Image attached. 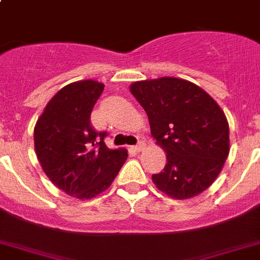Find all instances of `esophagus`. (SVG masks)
Segmentation results:
<instances>
[{"mask_svg": "<svg viewBox=\"0 0 260 260\" xmlns=\"http://www.w3.org/2000/svg\"><path fill=\"white\" fill-rule=\"evenodd\" d=\"M144 149H145V144H144L143 141H140V143L135 146V150H137V152H143Z\"/></svg>", "mask_w": 260, "mask_h": 260, "instance_id": "1", "label": "esophagus"}]
</instances>
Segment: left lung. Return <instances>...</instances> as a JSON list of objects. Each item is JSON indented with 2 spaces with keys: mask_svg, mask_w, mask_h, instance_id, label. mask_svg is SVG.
<instances>
[{
  "mask_svg": "<svg viewBox=\"0 0 260 260\" xmlns=\"http://www.w3.org/2000/svg\"><path fill=\"white\" fill-rule=\"evenodd\" d=\"M129 89L148 115L157 145L168 153L153 183L178 200L205 191L229 155V124L220 106L202 87L175 77L137 81Z\"/></svg>",
  "mask_w": 260,
  "mask_h": 260,
  "instance_id": "obj_1",
  "label": "left lung"
}]
</instances>
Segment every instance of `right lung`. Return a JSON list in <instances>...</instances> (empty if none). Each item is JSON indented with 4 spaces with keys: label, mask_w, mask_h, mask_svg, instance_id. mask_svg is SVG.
Listing matches in <instances>:
<instances>
[{
    "label": "right lung",
    "mask_w": 260,
    "mask_h": 260,
    "mask_svg": "<svg viewBox=\"0 0 260 260\" xmlns=\"http://www.w3.org/2000/svg\"><path fill=\"white\" fill-rule=\"evenodd\" d=\"M105 85L94 80L69 83L47 103L34 129L36 157L52 183L77 199H92L111 186L128 157L108 149L106 132L90 123Z\"/></svg>",
    "instance_id": "obj_1"
}]
</instances>
